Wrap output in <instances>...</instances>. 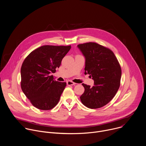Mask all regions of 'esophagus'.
Segmentation results:
<instances>
[{"label":"esophagus","instance_id":"1","mask_svg":"<svg viewBox=\"0 0 146 146\" xmlns=\"http://www.w3.org/2000/svg\"><path fill=\"white\" fill-rule=\"evenodd\" d=\"M66 84H67V85H68V86H73V85L76 84L74 82H73V81H68L66 82Z\"/></svg>","mask_w":146,"mask_h":146}]
</instances>
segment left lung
<instances>
[{
	"instance_id": "8db88e82",
	"label": "left lung",
	"mask_w": 146,
	"mask_h": 146,
	"mask_svg": "<svg viewBox=\"0 0 146 146\" xmlns=\"http://www.w3.org/2000/svg\"><path fill=\"white\" fill-rule=\"evenodd\" d=\"M85 58V74L94 81L91 87L82 84L85 88L80 96L82 103L90 109L105 106L118 91L121 77V69L114 54L109 48L95 43L77 46Z\"/></svg>"
}]
</instances>
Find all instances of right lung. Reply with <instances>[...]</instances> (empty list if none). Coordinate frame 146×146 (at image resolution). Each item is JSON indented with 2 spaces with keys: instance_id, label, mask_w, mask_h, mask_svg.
Here are the masks:
<instances>
[{
  "instance_id": "obj_1",
  "label": "right lung",
  "mask_w": 146,
  "mask_h": 146,
  "mask_svg": "<svg viewBox=\"0 0 146 146\" xmlns=\"http://www.w3.org/2000/svg\"><path fill=\"white\" fill-rule=\"evenodd\" d=\"M70 48V46H43L25 59L21 68V86L35 108L48 110L58 104L66 83L54 80L50 74L59 68Z\"/></svg>"
}]
</instances>
